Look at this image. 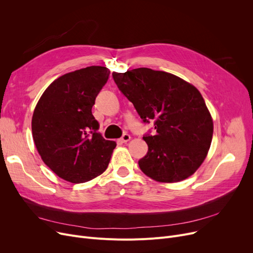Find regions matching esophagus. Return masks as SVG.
<instances>
[{
	"mask_svg": "<svg viewBox=\"0 0 253 253\" xmlns=\"http://www.w3.org/2000/svg\"><path fill=\"white\" fill-rule=\"evenodd\" d=\"M131 139V136L129 135V134H127V133H125V134H123V136L120 138V141L121 142H127V141H129Z\"/></svg>",
	"mask_w": 253,
	"mask_h": 253,
	"instance_id": "1",
	"label": "esophagus"
}]
</instances>
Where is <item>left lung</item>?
I'll use <instances>...</instances> for the list:
<instances>
[{"label": "left lung", "instance_id": "obj_1", "mask_svg": "<svg viewBox=\"0 0 253 253\" xmlns=\"http://www.w3.org/2000/svg\"><path fill=\"white\" fill-rule=\"evenodd\" d=\"M119 89L143 122L155 120V135L143 136L149 151L138 161L159 182H177L202 165L213 135V120L194 85L170 73L139 68L113 73Z\"/></svg>", "mask_w": 253, "mask_h": 253}]
</instances>
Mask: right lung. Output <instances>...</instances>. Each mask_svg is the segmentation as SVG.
<instances>
[{
    "instance_id": "obj_1",
    "label": "right lung",
    "mask_w": 253,
    "mask_h": 253,
    "mask_svg": "<svg viewBox=\"0 0 253 253\" xmlns=\"http://www.w3.org/2000/svg\"><path fill=\"white\" fill-rule=\"evenodd\" d=\"M110 70L92 65L54 80L40 97L32 119L33 138L44 163L60 178L86 182L108 168L117 143L105 140L92 106Z\"/></svg>"
}]
</instances>
